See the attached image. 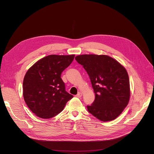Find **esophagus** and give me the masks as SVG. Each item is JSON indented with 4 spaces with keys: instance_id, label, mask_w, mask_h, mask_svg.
<instances>
[{
    "instance_id": "1",
    "label": "esophagus",
    "mask_w": 154,
    "mask_h": 154,
    "mask_svg": "<svg viewBox=\"0 0 154 154\" xmlns=\"http://www.w3.org/2000/svg\"><path fill=\"white\" fill-rule=\"evenodd\" d=\"M76 96H77V97H81L82 96V94L81 93H79L76 95Z\"/></svg>"
}]
</instances>
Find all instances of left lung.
Returning <instances> with one entry per match:
<instances>
[{
    "instance_id": "obj_1",
    "label": "left lung",
    "mask_w": 154,
    "mask_h": 154,
    "mask_svg": "<svg viewBox=\"0 0 154 154\" xmlns=\"http://www.w3.org/2000/svg\"><path fill=\"white\" fill-rule=\"evenodd\" d=\"M75 60L88 74L95 99L88 111L102 121H109L119 116L130 99V83L126 69L107 55H82Z\"/></svg>"
}]
</instances>
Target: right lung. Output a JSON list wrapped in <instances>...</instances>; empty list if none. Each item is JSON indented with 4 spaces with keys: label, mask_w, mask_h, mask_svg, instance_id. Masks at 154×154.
<instances>
[{
    "label": "right lung",
    "mask_w": 154,
    "mask_h": 154,
    "mask_svg": "<svg viewBox=\"0 0 154 154\" xmlns=\"http://www.w3.org/2000/svg\"><path fill=\"white\" fill-rule=\"evenodd\" d=\"M74 57L50 55L38 61L26 72L23 81L24 100L38 117L55 116L74 97L66 91L61 75Z\"/></svg>",
    "instance_id": "1"
}]
</instances>
